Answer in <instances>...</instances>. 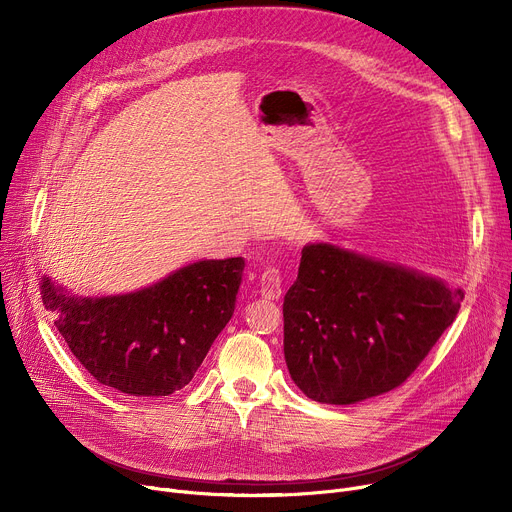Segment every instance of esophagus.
Masks as SVG:
<instances>
[{
	"label": "esophagus",
	"mask_w": 512,
	"mask_h": 512,
	"mask_svg": "<svg viewBox=\"0 0 512 512\" xmlns=\"http://www.w3.org/2000/svg\"><path fill=\"white\" fill-rule=\"evenodd\" d=\"M261 297L265 301H278L282 297V276L276 267H267L261 274Z\"/></svg>",
	"instance_id": "obj_1"
}]
</instances>
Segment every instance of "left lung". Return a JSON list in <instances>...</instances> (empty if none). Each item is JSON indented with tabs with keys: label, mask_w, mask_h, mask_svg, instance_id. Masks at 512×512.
<instances>
[{
	"label": "left lung",
	"mask_w": 512,
	"mask_h": 512,
	"mask_svg": "<svg viewBox=\"0 0 512 512\" xmlns=\"http://www.w3.org/2000/svg\"><path fill=\"white\" fill-rule=\"evenodd\" d=\"M463 299L461 288L413 267L309 242L282 307L290 378L324 405L390 392L425 359Z\"/></svg>",
	"instance_id": "1"
}]
</instances>
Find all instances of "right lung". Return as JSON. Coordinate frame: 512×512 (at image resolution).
<instances>
[{
  "instance_id": "right-lung-1",
  "label": "right lung",
  "mask_w": 512,
  "mask_h": 512,
  "mask_svg": "<svg viewBox=\"0 0 512 512\" xmlns=\"http://www.w3.org/2000/svg\"><path fill=\"white\" fill-rule=\"evenodd\" d=\"M245 259H201L151 286L80 297L47 274L45 309L93 378L128 396H168L201 367L236 307Z\"/></svg>"
}]
</instances>
